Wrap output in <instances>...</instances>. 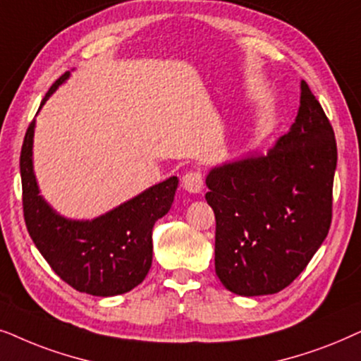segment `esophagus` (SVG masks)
Segmentation results:
<instances>
[{"label": "esophagus", "instance_id": "obj_1", "mask_svg": "<svg viewBox=\"0 0 361 361\" xmlns=\"http://www.w3.org/2000/svg\"><path fill=\"white\" fill-rule=\"evenodd\" d=\"M203 175H201L200 171H188L186 175L183 176V180H181V186H183L185 191H188V193H201V190H203Z\"/></svg>", "mask_w": 361, "mask_h": 361}]
</instances>
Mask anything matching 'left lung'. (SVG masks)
Instances as JSON below:
<instances>
[{
	"mask_svg": "<svg viewBox=\"0 0 361 361\" xmlns=\"http://www.w3.org/2000/svg\"><path fill=\"white\" fill-rule=\"evenodd\" d=\"M337 168L334 128L305 80L290 130L266 153L211 168L216 276L238 295L286 289L307 267L331 223Z\"/></svg>",
	"mask_w": 361,
	"mask_h": 361,
	"instance_id": "left-lung-1",
	"label": "left lung"
}]
</instances>
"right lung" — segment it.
<instances>
[{
    "mask_svg": "<svg viewBox=\"0 0 361 361\" xmlns=\"http://www.w3.org/2000/svg\"><path fill=\"white\" fill-rule=\"evenodd\" d=\"M69 75L66 72L52 84L41 107ZM35 128L32 120L19 170L24 221L37 251L62 281L85 294L112 297L142 284L152 267L153 226L170 211L178 178L170 176L94 219L66 218L39 195L32 166Z\"/></svg>",
    "mask_w": 361,
    "mask_h": 361,
    "instance_id": "right-lung-1",
    "label": "right lung"
}]
</instances>
